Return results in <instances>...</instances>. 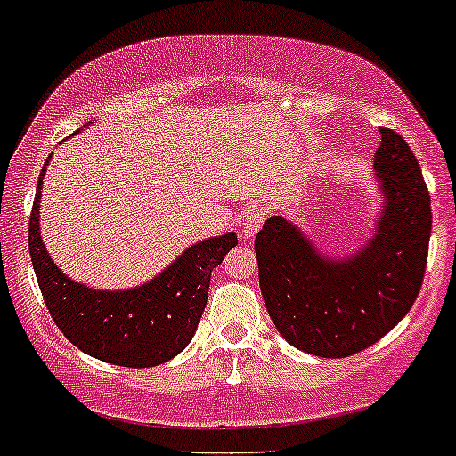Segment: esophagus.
<instances>
[{
	"mask_svg": "<svg viewBox=\"0 0 456 456\" xmlns=\"http://www.w3.org/2000/svg\"><path fill=\"white\" fill-rule=\"evenodd\" d=\"M263 219H265V208L256 207V208L249 210V213L246 215V219H243V224H241L243 239H252L254 234H256L258 230H261Z\"/></svg>",
	"mask_w": 456,
	"mask_h": 456,
	"instance_id": "1",
	"label": "esophagus"
}]
</instances>
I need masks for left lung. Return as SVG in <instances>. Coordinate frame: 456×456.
I'll return each instance as SVG.
<instances>
[{
	"mask_svg": "<svg viewBox=\"0 0 456 456\" xmlns=\"http://www.w3.org/2000/svg\"><path fill=\"white\" fill-rule=\"evenodd\" d=\"M380 207L371 237L346 256L320 252L291 219L273 215L254 249L273 326L297 350L344 359L383 339L411 311L424 281L430 195L413 151L380 130L374 154Z\"/></svg>",
	"mask_w": 456,
	"mask_h": 456,
	"instance_id": "obj_1",
	"label": "left lung"
}]
</instances>
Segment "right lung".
I'll return each instance as SVG.
<instances>
[{
    "mask_svg": "<svg viewBox=\"0 0 456 456\" xmlns=\"http://www.w3.org/2000/svg\"><path fill=\"white\" fill-rule=\"evenodd\" d=\"M91 126V124H86ZM41 169L30 215V256L47 311L73 346L106 363L154 367L189 346L208 300L210 272L237 246V234L210 237L184 249L148 282L132 289H93L71 281L41 239Z\"/></svg>",
    "mask_w": 456,
    "mask_h": 456,
    "instance_id": "1",
    "label": "right lung"
}]
</instances>
